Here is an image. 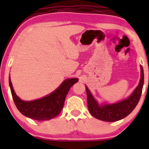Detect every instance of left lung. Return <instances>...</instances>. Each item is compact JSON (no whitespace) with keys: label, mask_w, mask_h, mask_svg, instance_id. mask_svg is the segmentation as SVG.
<instances>
[{"label":"left lung","mask_w":149,"mask_h":149,"mask_svg":"<svg viewBox=\"0 0 149 149\" xmlns=\"http://www.w3.org/2000/svg\"><path fill=\"white\" fill-rule=\"evenodd\" d=\"M141 68V78L137 87L132 93L125 100L114 104H99L92 96L88 87L85 85L88 96V107L89 111L97 119L107 122H116L124 118L132 111L137 105L141 95L143 85V70Z\"/></svg>","instance_id":"1"}]
</instances>
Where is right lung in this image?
Here are the masks:
<instances>
[{
	"instance_id": "obj_1",
	"label": "right lung",
	"mask_w": 149,
	"mask_h": 149,
	"mask_svg": "<svg viewBox=\"0 0 149 149\" xmlns=\"http://www.w3.org/2000/svg\"><path fill=\"white\" fill-rule=\"evenodd\" d=\"M78 81V78H68L48 95L36 100L24 101L16 95L9 78L12 96L19 112L30 118L41 121L49 120L59 115L64 107L68 92L71 87Z\"/></svg>"
}]
</instances>
